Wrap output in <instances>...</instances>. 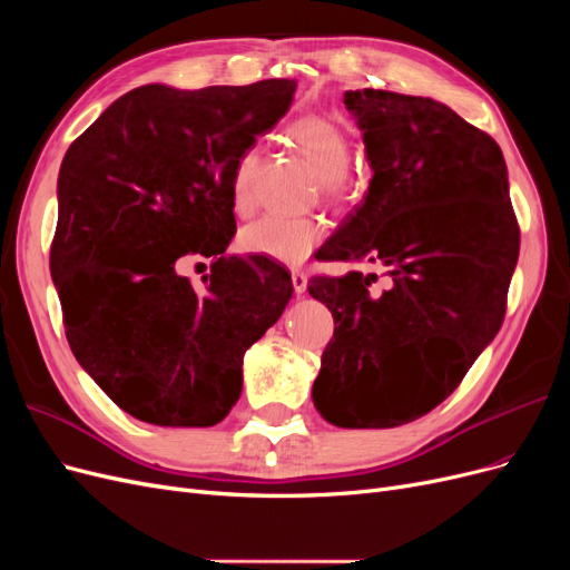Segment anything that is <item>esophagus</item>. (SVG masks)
I'll list each match as a JSON object with an SVG mask.
<instances>
[{"label":"esophagus","instance_id":"34e87169","mask_svg":"<svg viewBox=\"0 0 570 570\" xmlns=\"http://www.w3.org/2000/svg\"><path fill=\"white\" fill-rule=\"evenodd\" d=\"M292 285H295V292L297 295H304L306 292V285H308V278L304 271H292Z\"/></svg>","mask_w":570,"mask_h":570}]
</instances>
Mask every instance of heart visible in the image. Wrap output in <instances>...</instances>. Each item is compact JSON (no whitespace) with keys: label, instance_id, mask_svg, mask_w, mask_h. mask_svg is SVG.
Masks as SVG:
<instances>
[{"label":"heart","instance_id":"heart-1","mask_svg":"<svg viewBox=\"0 0 570 570\" xmlns=\"http://www.w3.org/2000/svg\"><path fill=\"white\" fill-rule=\"evenodd\" d=\"M302 157L312 164L321 178L327 197H344L350 193V137L333 118L308 114L292 120L285 130ZM258 166V151L245 149L239 154L230 176V199L235 212L247 214L254 206V178ZM323 239V226L314 218L264 216L239 233V247L247 254L275 258V262L297 264Z\"/></svg>","mask_w":570,"mask_h":570}]
</instances>
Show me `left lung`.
I'll list each match as a JSON object with an SVG mask.
<instances>
[{
    "mask_svg": "<svg viewBox=\"0 0 570 570\" xmlns=\"http://www.w3.org/2000/svg\"><path fill=\"white\" fill-rule=\"evenodd\" d=\"M364 132L368 193L316 252L383 266L316 275L333 312L314 404L340 428H394L450 396L504 321L521 233L504 154L488 132L430 97L350 90Z\"/></svg>",
    "mask_w": 570,
    "mask_h": 570,
    "instance_id": "left-lung-1",
    "label": "left lung"
}]
</instances>
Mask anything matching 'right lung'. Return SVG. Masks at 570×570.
I'll list each match as a JSON object with an SVG mask.
<instances>
[{"label":"right lung","mask_w":570,"mask_h":570,"mask_svg":"<svg viewBox=\"0 0 570 570\" xmlns=\"http://www.w3.org/2000/svg\"><path fill=\"white\" fill-rule=\"evenodd\" d=\"M297 82L118 97L61 161L49 271L71 352L137 421L209 428L243 392V358L281 318L289 273L266 256H226L239 154L287 114ZM214 255L197 291L175 271Z\"/></svg>","instance_id":"add662e5"}]
</instances>
